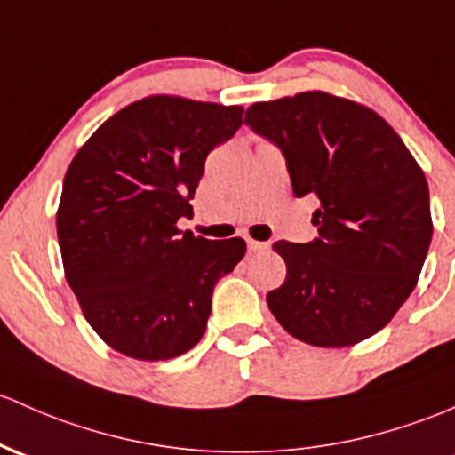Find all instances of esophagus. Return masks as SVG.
Listing matches in <instances>:
<instances>
[{"mask_svg":"<svg viewBox=\"0 0 455 455\" xmlns=\"http://www.w3.org/2000/svg\"><path fill=\"white\" fill-rule=\"evenodd\" d=\"M267 248L266 242H257V239H248V252L251 254H257V252H263Z\"/></svg>","mask_w":455,"mask_h":455,"instance_id":"esophagus-1","label":"esophagus"}]
</instances>
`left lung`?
Returning a JSON list of instances; mask_svg holds the SVG:
<instances>
[{"label": "left lung", "mask_w": 455, "mask_h": 455, "mask_svg": "<svg viewBox=\"0 0 455 455\" xmlns=\"http://www.w3.org/2000/svg\"><path fill=\"white\" fill-rule=\"evenodd\" d=\"M287 159L293 194H315L319 237L276 242L287 276L267 307L291 337L347 347L382 331L411 296L432 242L430 189L378 112L323 90L252 103L243 118Z\"/></svg>", "instance_id": "obj_1"}]
</instances>
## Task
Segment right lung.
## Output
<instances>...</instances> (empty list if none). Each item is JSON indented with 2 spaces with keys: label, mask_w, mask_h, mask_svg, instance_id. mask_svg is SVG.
Segmentation results:
<instances>
[{
  "label": "right lung",
  "mask_w": 455,
  "mask_h": 455,
  "mask_svg": "<svg viewBox=\"0 0 455 455\" xmlns=\"http://www.w3.org/2000/svg\"><path fill=\"white\" fill-rule=\"evenodd\" d=\"M242 106L151 94L109 116L64 174L56 227L64 276L84 317L109 347L168 361L201 341L213 284L246 242L194 237L204 159L235 136Z\"/></svg>",
  "instance_id": "1"
}]
</instances>
